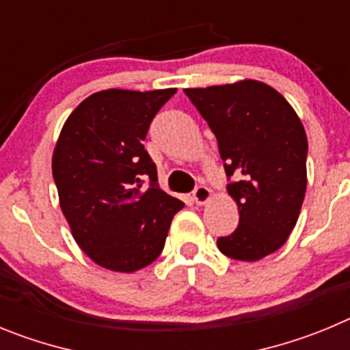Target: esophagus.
Listing matches in <instances>:
<instances>
[{
    "mask_svg": "<svg viewBox=\"0 0 350 350\" xmlns=\"http://www.w3.org/2000/svg\"><path fill=\"white\" fill-rule=\"evenodd\" d=\"M209 198H211V190L207 187H202V185H200V187H197L193 190V200L197 204H206Z\"/></svg>",
    "mask_w": 350,
    "mask_h": 350,
    "instance_id": "34e87169",
    "label": "esophagus"
}]
</instances>
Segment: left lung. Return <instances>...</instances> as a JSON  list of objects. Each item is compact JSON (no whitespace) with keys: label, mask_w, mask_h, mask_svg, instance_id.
I'll return each instance as SVG.
<instances>
[{"label":"left lung","mask_w":350,"mask_h":350,"mask_svg":"<svg viewBox=\"0 0 350 350\" xmlns=\"http://www.w3.org/2000/svg\"><path fill=\"white\" fill-rule=\"evenodd\" d=\"M218 139L239 226L218 239L225 256L256 261L288 241L307 188V134L288 100L270 85L242 80L185 89Z\"/></svg>","instance_id":"8db88e82"}]
</instances>
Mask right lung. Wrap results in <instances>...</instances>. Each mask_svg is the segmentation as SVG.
<instances>
[{
	"label": "right lung",
	"mask_w": 350,
	"mask_h": 350,
	"mask_svg": "<svg viewBox=\"0 0 350 350\" xmlns=\"http://www.w3.org/2000/svg\"><path fill=\"white\" fill-rule=\"evenodd\" d=\"M176 89H109L69 115L52 174L71 234L97 265L136 272L160 256L172 218L185 204L159 187L144 150L150 124ZM148 178V189H141Z\"/></svg>",
	"instance_id": "1"
}]
</instances>
